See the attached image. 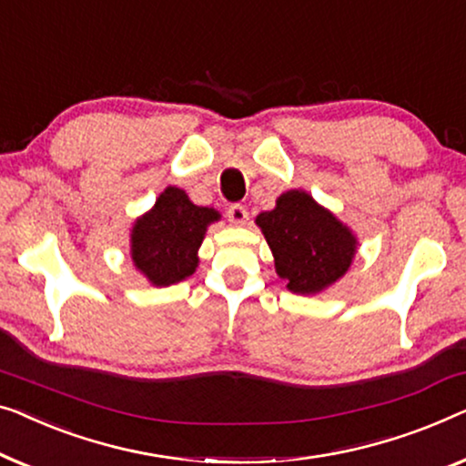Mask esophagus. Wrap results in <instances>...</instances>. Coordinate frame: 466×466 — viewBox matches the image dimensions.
Segmentation results:
<instances>
[{"mask_svg": "<svg viewBox=\"0 0 466 466\" xmlns=\"http://www.w3.org/2000/svg\"><path fill=\"white\" fill-rule=\"evenodd\" d=\"M227 217H228V220L233 222V225L241 227V225H246V220H248V210H246L244 206H239V204H233V206H228V210H227Z\"/></svg>", "mask_w": 466, "mask_h": 466, "instance_id": "1", "label": "esophagus"}]
</instances>
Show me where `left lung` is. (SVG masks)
Segmentation results:
<instances>
[{
  "label": "left lung",
  "instance_id": "obj_1",
  "mask_svg": "<svg viewBox=\"0 0 466 466\" xmlns=\"http://www.w3.org/2000/svg\"><path fill=\"white\" fill-rule=\"evenodd\" d=\"M275 258V273L294 294H319L342 279L357 254L355 233L302 188L281 193L256 217Z\"/></svg>",
  "mask_w": 466,
  "mask_h": 466
}]
</instances>
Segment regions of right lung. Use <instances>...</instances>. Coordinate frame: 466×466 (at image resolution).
<instances>
[{
    "mask_svg": "<svg viewBox=\"0 0 466 466\" xmlns=\"http://www.w3.org/2000/svg\"><path fill=\"white\" fill-rule=\"evenodd\" d=\"M220 220L214 208L195 206L178 187H166L130 231L132 265L151 286L167 288L191 278L208 227Z\"/></svg>",
    "mask_w": 466,
    "mask_h": 466,
    "instance_id": "1",
    "label": "right lung"
}]
</instances>
